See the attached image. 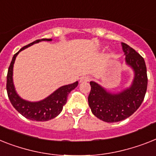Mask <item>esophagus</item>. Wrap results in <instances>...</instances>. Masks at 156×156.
I'll return each instance as SVG.
<instances>
[{"label": "esophagus", "instance_id": "obj_1", "mask_svg": "<svg viewBox=\"0 0 156 156\" xmlns=\"http://www.w3.org/2000/svg\"><path fill=\"white\" fill-rule=\"evenodd\" d=\"M90 80V77L89 76H83L80 78V82H87Z\"/></svg>", "mask_w": 156, "mask_h": 156}]
</instances>
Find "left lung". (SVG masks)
<instances>
[{"label": "left lung", "instance_id": "1", "mask_svg": "<svg viewBox=\"0 0 156 156\" xmlns=\"http://www.w3.org/2000/svg\"><path fill=\"white\" fill-rule=\"evenodd\" d=\"M126 64L135 72L129 88L118 94L107 92L98 83L90 82L88 102L91 111L99 119L116 122L126 119L137 111L144 101L147 87V67L144 58L128 45L122 42Z\"/></svg>", "mask_w": 156, "mask_h": 156}]
</instances>
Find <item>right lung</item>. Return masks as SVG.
<instances>
[{
	"mask_svg": "<svg viewBox=\"0 0 156 156\" xmlns=\"http://www.w3.org/2000/svg\"><path fill=\"white\" fill-rule=\"evenodd\" d=\"M42 41H52V39L43 38L36 40L34 42L21 48L17 53L13 55L12 62L9 67L8 74H7V83H6L8 97L13 107L21 115H23L24 117L28 119L33 121H41V122L52 119L57 117L62 112L63 106L66 103L68 94L70 93V91L75 89V87H77L78 84V82H75L72 84L61 87L57 90L54 91V93L48 96L47 98L39 102H29L19 97L15 90L14 85L12 82V69H13V64L16 57L21 50L26 49L35 43H38Z\"/></svg>",
	"mask_w": 156,
	"mask_h": 156,
	"instance_id": "1",
	"label": "right lung"
}]
</instances>
